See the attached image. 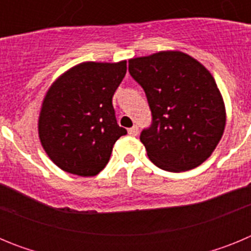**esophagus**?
<instances>
[{
  "label": "esophagus",
  "instance_id": "34e87169",
  "mask_svg": "<svg viewBox=\"0 0 251 251\" xmlns=\"http://www.w3.org/2000/svg\"><path fill=\"white\" fill-rule=\"evenodd\" d=\"M128 134H129V136L136 137L137 134H138V127H137V126H133L132 128H129V129H128Z\"/></svg>",
  "mask_w": 251,
  "mask_h": 251
}]
</instances>
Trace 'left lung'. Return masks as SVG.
Returning a JSON list of instances; mask_svg holds the SVG:
<instances>
[{"instance_id":"obj_1","label":"left lung","mask_w":251,"mask_h":251,"mask_svg":"<svg viewBox=\"0 0 251 251\" xmlns=\"http://www.w3.org/2000/svg\"><path fill=\"white\" fill-rule=\"evenodd\" d=\"M128 63L152 112V126L141 133L148 158L170 172L203 163L226 124L225 103L211 73L178 50L133 57Z\"/></svg>"}]
</instances>
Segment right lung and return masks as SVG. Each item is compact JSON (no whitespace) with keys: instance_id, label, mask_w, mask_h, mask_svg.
I'll list each match as a JSON object with an SVG mask.
<instances>
[{"instance_id":"add662e5","label":"right lung","mask_w":251,"mask_h":251,"mask_svg":"<svg viewBox=\"0 0 251 251\" xmlns=\"http://www.w3.org/2000/svg\"><path fill=\"white\" fill-rule=\"evenodd\" d=\"M127 73L118 63L84 61L57 76L44 97L39 138L59 168L93 177L106 166L113 146L127 130L119 127L112 98Z\"/></svg>"}]
</instances>
